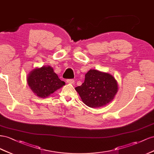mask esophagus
Here are the masks:
<instances>
[{
	"label": "esophagus",
	"mask_w": 154,
	"mask_h": 154,
	"mask_svg": "<svg viewBox=\"0 0 154 154\" xmlns=\"http://www.w3.org/2000/svg\"><path fill=\"white\" fill-rule=\"evenodd\" d=\"M66 82L68 83H69V84H72V85L75 83V81L73 79H67Z\"/></svg>",
	"instance_id": "obj_1"
}]
</instances>
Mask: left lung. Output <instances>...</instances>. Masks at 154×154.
<instances>
[{
    "mask_svg": "<svg viewBox=\"0 0 154 154\" xmlns=\"http://www.w3.org/2000/svg\"><path fill=\"white\" fill-rule=\"evenodd\" d=\"M86 106H104L114 99L118 91L116 80L112 75L96 69H90L85 75V82L75 88Z\"/></svg>",
    "mask_w": 154,
    "mask_h": 154,
    "instance_id": "obj_1",
    "label": "left lung"
}]
</instances>
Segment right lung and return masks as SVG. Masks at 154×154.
<instances>
[{"mask_svg": "<svg viewBox=\"0 0 154 154\" xmlns=\"http://www.w3.org/2000/svg\"><path fill=\"white\" fill-rule=\"evenodd\" d=\"M27 82L33 93L41 98H46L65 85L50 66L35 68L27 77Z\"/></svg>", "mask_w": 154, "mask_h": 154, "instance_id": "obj_1", "label": "right lung"}]
</instances>
